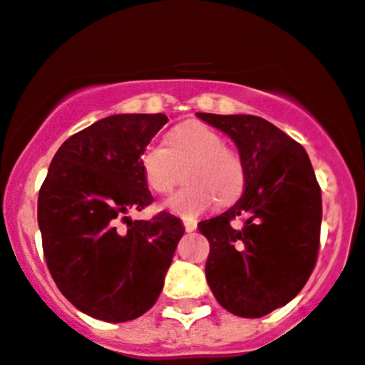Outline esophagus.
I'll return each mask as SVG.
<instances>
[{"instance_id": "1", "label": "esophagus", "mask_w": 365, "mask_h": 365, "mask_svg": "<svg viewBox=\"0 0 365 365\" xmlns=\"http://www.w3.org/2000/svg\"><path fill=\"white\" fill-rule=\"evenodd\" d=\"M183 226H185V232H194L197 228L196 219H183Z\"/></svg>"}]
</instances>
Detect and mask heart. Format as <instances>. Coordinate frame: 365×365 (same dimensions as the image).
<instances>
[{"label": "heart", "instance_id": "heart-1", "mask_svg": "<svg viewBox=\"0 0 365 365\" xmlns=\"http://www.w3.org/2000/svg\"><path fill=\"white\" fill-rule=\"evenodd\" d=\"M165 144L168 148H144L139 162L148 187L157 194L171 192L180 182V168L185 165L187 185L165 203L173 214L194 217L215 200L219 205L239 200L246 187V165L221 133L201 121H185L168 133Z\"/></svg>", "mask_w": 365, "mask_h": 365}]
</instances>
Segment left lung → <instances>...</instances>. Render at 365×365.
<instances>
[{"label": "left lung", "mask_w": 365, "mask_h": 365, "mask_svg": "<svg viewBox=\"0 0 365 365\" xmlns=\"http://www.w3.org/2000/svg\"><path fill=\"white\" fill-rule=\"evenodd\" d=\"M196 115L232 137L246 165L239 201L197 222L210 244L207 282L222 309L262 317L287 305L316 267L321 187L305 148L265 119ZM237 218L239 227L232 225Z\"/></svg>", "instance_id": "1"}]
</instances>
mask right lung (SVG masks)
I'll use <instances>...</instances> for the list:
<instances>
[{"instance_id": "right-lung-1", "label": "right lung", "mask_w": 365, "mask_h": 365, "mask_svg": "<svg viewBox=\"0 0 365 365\" xmlns=\"http://www.w3.org/2000/svg\"><path fill=\"white\" fill-rule=\"evenodd\" d=\"M168 121L110 115L71 135L49 164L37 207L42 251L56 287L87 316L132 321L164 287L182 221L169 212L148 221L126 214L153 203L139 160Z\"/></svg>"}]
</instances>
